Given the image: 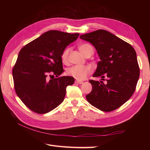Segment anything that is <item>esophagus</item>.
Here are the masks:
<instances>
[{"label":"esophagus","instance_id":"34e87169","mask_svg":"<svg viewBox=\"0 0 150 150\" xmlns=\"http://www.w3.org/2000/svg\"><path fill=\"white\" fill-rule=\"evenodd\" d=\"M75 82H76V83H77V84H83V82H82V81H75Z\"/></svg>","mask_w":150,"mask_h":150}]
</instances>
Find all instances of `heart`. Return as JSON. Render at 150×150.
<instances>
[{"label":"heart","instance_id":"heart-1","mask_svg":"<svg viewBox=\"0 0 150 150\" xmlns=\"http://www.w3.org/2000/svg\"><path fill=\"white\" fill-rule=\"evenodd\" d=\"M79 50L82 55L86 57L88 53L93 54V47L88 44H83L79 47ZM69 49H66L61 55V60L63 63L68 62ZM92 72V68L89 66H75L67 69V74L78 81H82L86 78Z\"/></svg>","mask_w":150,"mask_h":150}]
</instances>
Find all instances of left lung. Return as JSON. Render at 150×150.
I'll return each instance as SVG.
<instances>
[{
	"label": "left lung",
	"instance_id": "obj_1",
	"mask_svg": "<svg viewBox=\"0 0 150 150\" xmlns=\"http://www.w3.org/2000/svg\"><path fill=\"white\" fill-rule=\"evenodd\" d=\"M95 46L100 57L94 77L102 81L90 80L92 91L87 100L101 111L117 109L132 96L139 78L140 69L135 50L132 45L109 31L98 30L80 36Z\"/></svg>",
	"mask_w": 150,
	"mask_h": 150
}]
</instances>
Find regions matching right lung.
Masks as SVG:
<instances>
[{"mask_svg":"<svg viewBox=\"0 0 150 150\" xmlns=\"http://www.w3.org/2000/svg\"><path fill=\"white\" fill-rule=\"evenodd\" d=\"M79 36L50 30L21 50L12 71L14 88L33 112L44 114L55 109L64 99L66 87L74 83L72 77L59 76L64 71L62 53Z\"/></svg>","mask_w":150,"mask_h":150,"instance_id":"add662e5","label":"right lung"}]
</instances>
